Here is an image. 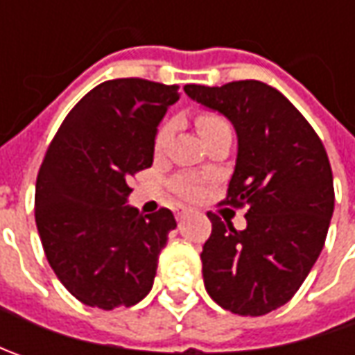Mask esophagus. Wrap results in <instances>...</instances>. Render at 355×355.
<instances>
[{
    "mask_svg": "<svg viewBox=\"0 0 355 355\" xmlns=\"http://www.w3.org/2000/svg\"><path fill=\"white\" fill-rule=\"evenodd\" d=\"M185 215H187V209H185V207H178V209H175V219H178V221H182Z\"/></svg>",
    "mask_w": 355,
    "mask_h": 355,
    "instance_id": "esophagus-1",
    "label": "esophagus"
}]
</instances>
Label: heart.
Listing matches in <instances>:
<instances>
[{
  "mask_svg": "<svg viewBox=\"0 0 355 355\" xmlns=\"http://www.w3.org/2000/svg\"><path fill=\"white\" fill-rule=\"evenodd\" d=\"M196 126H198L199 134L205 138L207 134H211L215 130L223 128L227 126V122L221 116H217V114H211V112H201L198 118H196ZM171 132H173V122H164L156 132V138H154V150L156 152H162L168 142H170L171 138ZM175 189L182 193V196H193L196 193V185L191 184L189 180H180V182H175Z\"/></svg>",
  "mask_w": 355,
  "mask_h": 355,
  "instance_id": "b5f03b06",
  "label": "heart"
}]
</instances>
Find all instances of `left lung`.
I'll return each mask as SVG.
<instances>
[{
    "instance_id": "8db88e82",
    "label": "left lung",
    "mask_w": 355,
    "mask_h": 355,
    "mask_svg": "<svg viewBox=\"0 0 355 355\" xmlns=\"http://www.w3.org/2000/svg\"><path fill=\"white\" fill-rule=\"evenodd\" d=\"M185 94L237 132L227 205L247 207L237 231L215 213L201 251L213 300L241 316L286 304L320 257L334 213V180L318 134L291 101L261 80L185 85Z\"/></svg>"
}]
</instances>
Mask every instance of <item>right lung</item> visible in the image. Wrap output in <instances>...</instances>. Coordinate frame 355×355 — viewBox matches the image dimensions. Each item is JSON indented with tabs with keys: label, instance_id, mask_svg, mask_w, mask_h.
<instances>
[{
	"label": "right lung",
	"instance_id": "add662e5",
	"mask_svg": "<svg viewBox=\"0 0 355 355\" xmlns=\"http://www.w3.org/2000/svg\"><path fill=\"white\" fill-rule=\"evenodd\" d=\"M180 87L114 78L62 120L35 185V223L51 268L87 306H134L152 291L175 229L170 209L128 205L130 180L154 162L157 124Z\"/></svg>",
	"mask_w": 355,
	"mask_h": 355
}]
</instances>
